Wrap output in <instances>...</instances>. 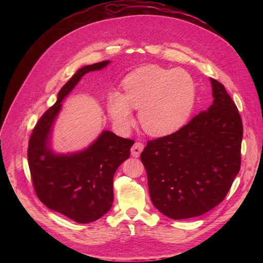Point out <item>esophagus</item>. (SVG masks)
<instances>
[{"label":"esophagus","mask_w":263,"mask_h":263,"mask_svg":"<svg viewBox=\"0 0 263 263\" xmlns=\"http://www.w3.org/2000/svg\"><path fill=\"white\" fill-rule=\"evenodd\" d=\"M143 147H144L143 143H141V142H135V143L133 144V146L131 147V155H132L133 157H136V158H137V157L140 155V153L142 152Z\"/></svg>","instance_id":"34e87169"}]
</instances>
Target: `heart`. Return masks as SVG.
Here are the masks:
<instances>
[{
	"mask_svg": "<svg viewBox=\"0 0 263 263\" xmlns=\"http://www.w3.org/2000/svg\"><path fill=\"white\" fill-rule=\"evenodd\" d=\"M124 93L114 90L107 97V110L115 127L126 132L133 123V109L146 133L171 134L189 121L196 104V83L184 69L156 65L140 67L123 81Z\"/></svg>",
	"mask_w": 263,
	"mask_h": 263,
	"instance_id": "obj_1",
	"label": "heart"
}]
</instances>
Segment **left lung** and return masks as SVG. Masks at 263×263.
Masks as SVG:
<instances>
[{
  "mask_svg": "<svg viewBox=\"0 0 263 263\" xmlns=\"http://www.w3.org/2000/svg\"><path fill=\"white\" fill-rule=\"evenodd\" d=\"M210 82L212 105L177 132L147 141L140 155L152 203L173 219L214 208L240 168L241 118L224 86Z\"/></svg>",
  "mask_w": 263,
  "mask_h": 263,
  "instance_id": "8db88e82",
  "label": "left lung"
}]
</instances>
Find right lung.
<instances>
[{"mask_svg":"<svg viewBox=\"0 0 263 263\" xmlns=\"http://www.w3.org/2000/svg\"><path fill=\"white\" fill-rule=\"evenodd\" d=\"M110 60L85 65L62 86L56 103L37 122L30 136L28 162L39 199L51 210L79 223L95 221L114 203V177L129 158L134 141L110 131L79 152L57 154L51 146L53 126L62 101L85 73L106 67Z\"/></svg>","mask_w":263,"mask_h":263,"instance_id":"obj_1","label":"right lung"}]
</instances>
